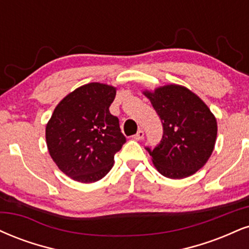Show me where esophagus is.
I'll use <instances>...</instances> for the list:
<instances>
[{
	"instance_id": "obj_1",
	"label": "esophagus",
	"mask_w": 249,
	"mask_h": 249,
	"mask_svg": "<svg viewBox=\"0 0 249 249\" xmlns=\"http://www.w3.org/2000/svg\"><path fill=\"white\" fill-rule=\"evenodd\" d=\"M143 136H145V133H143V131H142V130H139V131H138V132L133 136V139H134V140H138V142H139V140L143 139Z\"/></svg>"
}]
</instances>
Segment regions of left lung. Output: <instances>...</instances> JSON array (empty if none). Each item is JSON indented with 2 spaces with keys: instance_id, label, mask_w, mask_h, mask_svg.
<instances>
[{
  "instance_id": "8db88e82",
  "label": "left lung",
  "mask_w": 249,
  "mask_h": 249,
  "mask_svg": "<svg viewBox=\"0 0 249 249\" xmlns=\"http://www.w3.org/2000/svg\"><path fill=\"white\" fill-rule=\"evenodd\" d=\"M162 123V139L146 147L155 168L168 178H184L208 162L217 138V121L208 106L185 87L167 85L143 91Z\"/></svg>"
}]
</instances>
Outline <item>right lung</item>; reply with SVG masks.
I'll list each match as a JSON object with an SVG mask.
<instances>
[{
    "mask_svg": "<svg viewBox=\"0 0 249 249\" xmlns=\"http://www.w3.org/2000/svg\"><path fill=\"white\" fill-rule=\"evenodd\" d=\"M116 88L91 82L68 94L46 125L49 153L62 173L92 183L110 172L115 154L126 142L109 107Z\"/></svg>",
    "mask_w": 249,
    "mask_h": 249,
    "instance_id": "1",
    "label": "right lung"
}]
</instances>
